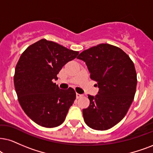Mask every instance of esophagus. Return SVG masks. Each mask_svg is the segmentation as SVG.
Masks as SVG:
<instances>
[{"mask_svg": "<svg viewBox=\"0 0 153 153\" xmlns=\"http://www.w3.org/2000/svg\"><path fill=\"white\" fill-rule=\"evenodd\" d=\"M83 95L82 94H78V93H76V98L77 99H79V98L82 97Z\"/></svg>", "mask_w": 153, "mask_h": 153, "instance_id": "esophagus-1", "label": "esophagus"}]
</instances>
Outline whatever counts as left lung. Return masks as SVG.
Listing matches in <instances>:
<instances>
[{
	"instance_id": "8db88e82",
	"label": "left lung",
	"mask_w": 153,
	"mask_h": 153,
	"mask_svg": "<svg viewBox=\"0 0 153 153\" xmlns=\"http://www.w3.org/2000/svg\"><path fill=\"white\" fill-rule=\"evenodd\" d=\"M77 59L85 62L90 78L99 88L97 95H88L90 106L82 110L85 122L94 130L111 128L123 119L134 99V64L122 49L109 44L85 50Z\"/></svg>"
}]
</instances>
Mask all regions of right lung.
Listing matches in <instances>:
<instances>
[{
    "label": "right lung",
    "mask_w": 153,
    "mask_h": 153,
    "mask_svg": "<svg viewBox=\"0 0 153 153\" xmlns=\"http://www.w3.org/2000/svg\"><path fill=\"white\" fill-rule=\"evenodd\" d=\"M79 52L43 39L27 48L15 67V89L23 111L38 125L53 128L63 123L76 94L61 90L53 80Z\"/></svg>",
    "instance_id": "right-lung-1"
}]
</instances>
